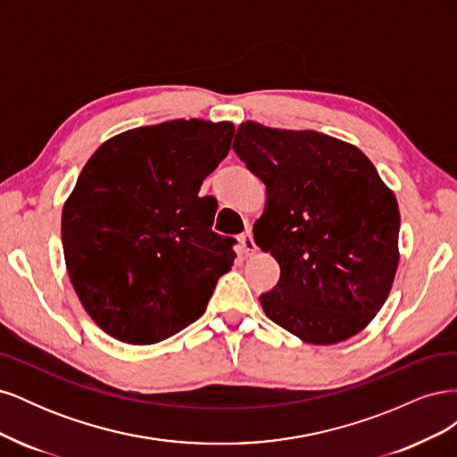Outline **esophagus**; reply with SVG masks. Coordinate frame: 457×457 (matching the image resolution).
<instances>
[{
  "instance_id": "esophagus-1",
  "label": "esophagus",
  "mask_w": 457,
  "mask_h": 457,
  "mask_svg": "<svg viewBox=\"0 0 457 457\" xmlns=\"http://www.w3.org/2000/svg\"><path fill=\"white\" fill-rule=\"evenodd\" d=\"M240 244H242V250H244L247 255L255 253L257 245H255V242H253V237H252L250 230H245V232L242 234V237H240Z\"/></svg>"
}]
</instances>
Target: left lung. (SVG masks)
Returning <instances> with one entry per match:
<instances>
[{
    "mask_svg": "<svg viewBox=\"0 0 457 457\" xmlns=\"http://www.w3.org/2000/svg\"><path fill=\"white\" fill-rule=\"evenodd\" d=\"M234 152L267 187L253 238L280 265L259 297L274 324L312 345L362 331L389 297L400 213L393 190L354 145L318 131L245 121Z\"/></svg>",
    "mask_w": 457,
    "mask_h": 457,
    "instance_id": "left-lung-1",
    "label": "left lung"
}]
</instances>
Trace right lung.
<instances>
[{"label": "right lung", "instance_id": "right-lung-1", "mask_svg": "<svg viewBox=\"0 0 457 457\" xmlns=\"http://www.w3.org/2000/svg\"><path fill=\"white\" fill-rule=\"evenodd\" d=\"M230 121L171 120L96 148L62 207V250L81 305L108 336L152 345L204 314L234 262L198 196L232 143Z\"/></svg>", "mask_w": 457, "mask_h": 457}]
</instances>
